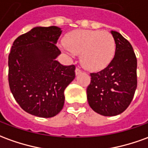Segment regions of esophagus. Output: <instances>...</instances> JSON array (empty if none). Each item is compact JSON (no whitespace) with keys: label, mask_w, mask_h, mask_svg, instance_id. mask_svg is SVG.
<instances>
[{"label":"esophagus","mask_w":148,"mask_h":148,"mask_svg":"<svg viewBox=\"0 0 148 148\" xmlns=\"http://www.w3.org/2000/svg\"><path fill=\"white\" fill-rule=\"evenodd\" d=\"M82 74V71L79 69V68H76L75 69V74L76 75H78V74Z\"/></svg>","instance_id":"esophagus-1"}]
</instances>
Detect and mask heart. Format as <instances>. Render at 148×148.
<instances>
[{"mask_svg": "<svg viewBox=\"0 0 148 148\" xmlns=\"http://www.w3.org/2000/svg\"><path fill=\"white\" fill-rule=\"evenodd\" d=\"M62 49L69 54H81V62L87 71L96 72L105 69L115 54V42L106 31L77 29L65 37Z\"/></svg>", "mask_w": 148, "mask_h": 148, "instance_id": "obj_1", "label": "heart"}]
</instances>
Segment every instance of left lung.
<instances>
[{"instance_id":"left-lung-1","label":"left lung","mask_w":148,"mask_h":148,"mask_svg":"<svg viewBox=\"0 0 148 148\" xmlns=\"http://www.w3.org/2000/svg\"><path fill=\"white\" fill-rule=\"evenodd\" d=\"M115 54L104 70L92 73L86 94L92 110L104 116L123 113L133 99L137 87V59L131 43L116 31H110Z\"/></svg>"}]
</instances>
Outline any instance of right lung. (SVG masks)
I'll return each instance as SVG.
<instances>
[{
    "instance_id": "right-lung-1",
    "label": "right lung",
    "mask_w": 148,
    "mask_h": 148,
    "mask_svg": "<svg viewBox=\"0 0 148 148\" xmlns=\"http://www.w3.org/2000/svg\"><path fill=\"white\" fill-rule=\"evenodd\" d=\"M57 26L33 28L14 41L9 55L10 90L27 113L51 118L62 110L64 90L75 77V66H63L56 58L62 34Z\"/></svg>"
}]
</instances>
